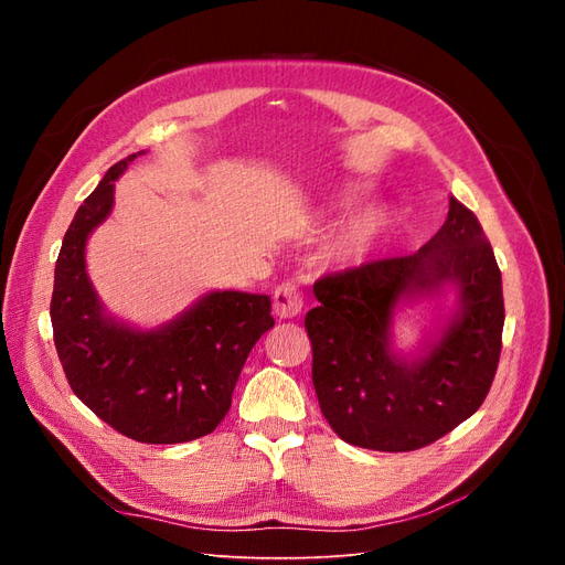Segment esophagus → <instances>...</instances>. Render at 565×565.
Listing matches in <instances>:
<instances>
[{
	"label": "esophagus",
	"mask_w": 565,
	"mask_h": 565,
	"mask_svg": "<svg viewBox=\"0 0 565 565\" xmlns=\"http://www.w3.org/2000/svg\"><path fill=\"white\" fill-rule=\"evenodd\" d=\"M303 309V295L299 292V287L295 282H282L276 295H273V313H276L280 320L285 318H297Z\"/></svg>",
	"instance_id": "1"
}]
</instances>
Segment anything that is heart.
<instances>
[{
	"instance_id": "1",
	"label": "heart",
	"mask_w": 565,
	"mask_h": 565,
	"mask_svg": "<svg viewBox=\"0 0 565 565\" xmlns=\"http://www.w3.org/2000/svg\"><path fill=\"white\" fill-rule=\"evenodd\" d=\"M358 195L361 191L358 188H347L344 193H339L337 198H332L328 212H341V210H349L358 202ZM386 224L388 218L384 214V210L380 207H370L365 210L361 216H355L351 224L341 231L334 243H332V254L337 256V262L341 266H363L365 262L372 259V254L377 252L382 237L386 233Z\"/></svg>"
}]
</instances>
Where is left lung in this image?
<instances>
[{
	"instance_id": "8db88e82",
	"label": "left lung",
	"mask_w": 565,
	"mask_h": 565,
	"mask_svg": "<svg viewBox=\"0 0 565 565\" xmlns=\"http://www.w3.org/2000/svg\"><path fill=\"white\" fill-rule=\"evenodd\" d=\"M446 286L456 289L451 313L415 354H401L392 344L399 306ZM313 295L303 320L313 386L341 440L417 450L486 401L502 351V273L478 218L452 195L446 224L419 252L324 276Z\"/></svg>"
}]
</instances>
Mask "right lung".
<instances>
[{
	"instance_id": "obj_1",
	"label": "right lung",
	"mask_w": 565,
	"mask_h": 565,
	"mask_svg": "<svg viewBox=\"0 0 565 565\" xmlns=\"http://www.w3.org/2000/svg\"><path fill=\"white\" fill-rule=\"evenodd\" d=\"M143 152L113 164L79 204L56 262L51 324L75 396L122 436L169 446L216 429L252 347L276 320L270 297L235 289L202 295L148 330L106 309L87 273V243L113 212L115 181Z\"/></svg>"
}]
</instances>
